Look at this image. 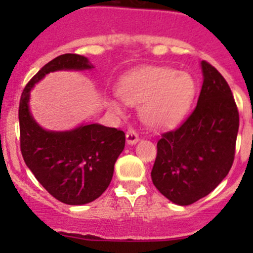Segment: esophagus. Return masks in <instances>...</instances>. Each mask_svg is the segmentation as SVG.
<instances>
[{
    "instance_id": "34e87169",
    "label": "esophagus",
    "mask_w": 253,
    "mask_h": 253,
    "mask_svg": "<svg viewBox=\"0 0 253 253\" xmlns=\"http://www.w3.org/2000/svg\"><path fill=\"white\" fill-rule=\"evenodd\" d=\"M138 141H139V137H138V134L136 133V131H134L133 128H128V131H127V133H126L127 144L133 145V144H136Z\"/></svg>"
}]
</instances>
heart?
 Instances as JSON below:
<instances>
[{
    "mask_svg": "<svg viewBox=\"0 0 253 253\" xmlns=\"http://www.w3.org/2000/svg\"><path fill=\"white\" fill-rule=\"evenodd\" d=\"M195 78L170 67H148L121 81L120 98L128 105L139 106L142 121L153 128H169L182 121L196 95ZM109 108L121 114L122 105L110 99Z\"/></svg>",
    "mask_w": 253,
    "mask_h": 253,
    "instance_id": "obj_1",
    "label": "heart"
}]
</instances>
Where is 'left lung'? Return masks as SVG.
I'll list each match as a JSON object with an SVG mask.
<instances>
[{"mask_svg": "<svg viewBox=\"0 0 253 253\" xmlns=\"http://www.w3.org/2000/svg\"><path fill=\"white\" fill-rule=\"evenodd\" d=\"M203 84L191 116L158 141L152 180L163 196L178 206L211 192L231 169L239 131V112L230 86L206 61Z\"/></svg>", "mask_w": 253, "mask_h": 253, "instance_id": "8db88e82", "label": "left lung"}]
</instances>
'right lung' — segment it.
<instances>
[{
    "mask_svg": "<svg viewBox=\"0 0 253 253\" xmlns=\"http://www.w3.org/2000/svg\"><path fill=\"white\" fill-rule=\"evenodd\" d=\"M93 68L85 56H57L30 79L19 103L23 159L51 196L71 206L90 203L105 192L114 175L115 163L125 148V133L89 122L67 131L45 129L30 111V91L48 73Z\"/></svg>",
    "mask_w": 253,
    "mask_h": 253,
    "instance_id": "right-lung-1",
    "label": "right lung"
}]
</instances>
